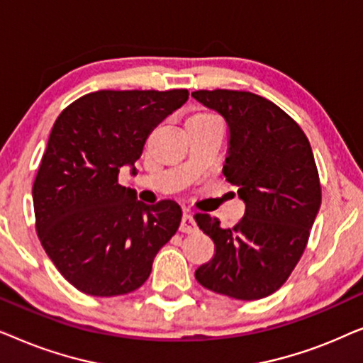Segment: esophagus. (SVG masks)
Segmentation results:
<instances>
[{"instance_id":"1","label":"esophagus","mask_w":363,"mask_h":363,"mask_svg":"<svg viewBox=\"0 0 363 363\" xmlns=\"http://www.w3.org/2000/svg\"><path fill=\"white\" fill-rule=\"evenodd\" d=\"M180 231L182 233H193V231H196V223H195V220H193V215H191L190 211L183 213Z\"/></svg>"}]
</instances>
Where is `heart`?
<instances>
[{"label": "heart", "mask_w": 363, "mask_h": 363, "mask_svg": "<svg viewBox=\"0 0 363 363\" xmlns=\"http://www.w3.org/2000/svg\"><path fill=\"white\" fill-rule=\"evenodd\" d=\"M196 116H210V113H196Z\"/></svg>", "instance_id": "obj_1"}]
</instances>
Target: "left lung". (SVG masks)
Listing matches in <instances>:
<instances>
[{"instance_id":"left-lung-1","label":"left lung","mask_w":363,"mask_h":363,"mask_svg":"<svg viewBox=\"0 0 363 363\" xmlns=\"http://www.w3.org/2000/svg\"><path fill=\"white\" fill-rule=\"evenodd\" d=\"M191 97L225 118L230 147L223 175L246 205L235 226L196 213L215 256L195 271L216 294L256 301L287 281L307 246L320 208L314 153L302 128L267 99L245 91H195Z\"/></svg>"}]
</instances>
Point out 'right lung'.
<instances>
[{"label": "right lung", "mask_w": 363, "mask_h": 363, "mask_svg": "<svg viewBox=\"0 0 363 363\" xmlns=\"http://www.w3.org/2000/svg\"><path fill=\"white\" fill-rule=\"evenodd\" d=\"M186 101V89L97 91L54 122L33 185L36 231L57 271L84 294L138 289L180 226L177 201L143 205L118 185V172L128 165L135 173L153 128Z\"/></svg>", "instance_id": "obj_1"}]
</instances>
